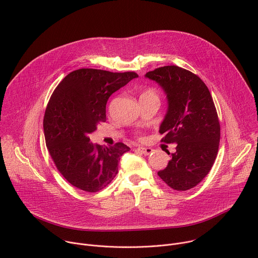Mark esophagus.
<instances>
[{"label":"esophagus","instance_id":"34e87169","mask_svg":"<svg viewBox=\"0 0 258 258\" xmlns=\"http://www.w3.org/2000/svg\"><path fill=\"white\" fill-rule=\"evenodd\" d=\"M137 150H138L139 152H141V153L144 154V155H148V154L152 153V151H153V149L150 148V147H138Z\"/></svg>","mask_w":258,"mask_h":258}]
</instances>
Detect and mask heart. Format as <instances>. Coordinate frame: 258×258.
<instances>
[{"label": "heart", "instance_id": "1", "mask_svg": "<svg viewBox=\"0 0 258 258\" xmlns=\"http://www.w3.org/2000/svg\"><path fill=\"white\" fill-rule=\"evenodd\" d=\"M141 97H148V98H155V99H158L157 92H156L154 89H152V88L146 89V90L142 93Z\"/></svg>", "mask_w": 258, "mask_h": 258}]
</instances>
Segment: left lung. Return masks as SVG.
<instances>
[{
  "mask_svg": "<svg viewBox=\"0 0 258 258\" xmlns=\"http://www.w3.org/2000/svg\"><path fill=\"white\" fill-rule=\"evenodd\" d=\"M145 77L166 93L168 109L159 133L162 142L176 144L167 168L157 175L171 188L188 190L208 175L218 152L220 124L213 99L200 77L177 66L155 69Z\"/></svg>",
  "mask_w": 258,
  "mask_h": 258,
  "instance_id": "left-lung-1",
  "label": "left lung"
}]
</instances>
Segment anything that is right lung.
Here are the masks:
<instances>
[{
    "label": "right lung",
    "instance_id": "1",
    "mask_svg": "<svg viewBox=\"0 0 258 258\" xmlns=\"http://www.w3.org/2000/svg\"><path fill=\"white\" fill-rule=\"evenodd\" d=\"M137 77L134 72L79 69L54 89L43 121L46 146L59 173L77 188L99 191L118 173L120 157L130 147L92 144L89 135L106 121V104L112 93Z\"/></svg>",
    "mask_w": 258,
    "mask_h": 258
}]
</instances>
